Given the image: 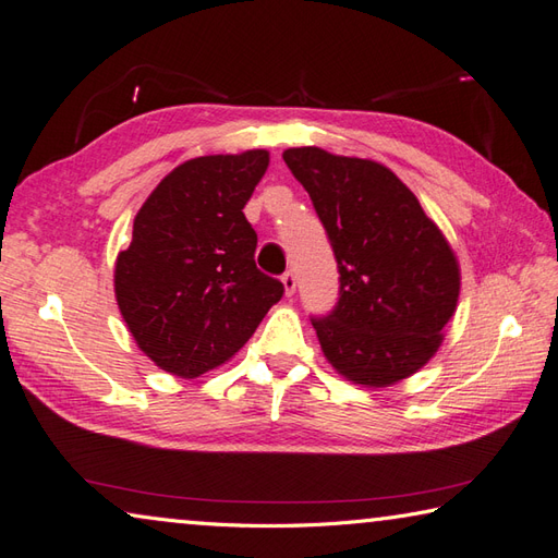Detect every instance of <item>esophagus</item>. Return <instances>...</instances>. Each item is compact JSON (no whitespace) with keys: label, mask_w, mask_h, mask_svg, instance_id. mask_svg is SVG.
<instances>
[{"label":"esophagus","mask_w":558,"mask_h":558,"mask_svg":"<svg viewBox=\"0 0 558 558\" xmlns=\"http://www.w3.org/2000/svg\"><path fill=\"white\" fill-rule=\"evenodd\" d=\"M281 283H283V293H287V295L295 293V275H293V271H287V275L281 277Z\"/></svg>","instance_id":"obj_1"}]
</instances>
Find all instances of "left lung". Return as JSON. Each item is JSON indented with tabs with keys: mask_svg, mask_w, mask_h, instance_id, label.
Masks as SVG:
<instances>
[{
	"mask_svg": "<svg viewBox=\"0 0 558 558\" xmlns=\"http://www.w3.org/2000/svg\"><path fill=\"white\" fill-rule=\"evenodd\" d=\"M283 162L311 195L339 265V303L313 317L341 377L391 387L429 363L456 313L461 267L413 191L375 159L289 147Z\"/></svg>",
	"mask_w": 558,
	"mask_h": 558,
	"instance_id": "left-lung-1",
	"label": "left lung"
}]
</instances>
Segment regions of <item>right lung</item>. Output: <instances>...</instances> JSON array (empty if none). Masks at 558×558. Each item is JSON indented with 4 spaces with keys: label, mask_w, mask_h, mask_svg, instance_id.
<instances>
[{
    "label": "right lung",
    "mask_w": 558,
    "mask_h": 558,
    "mask_svg": "<svg viewBox=\"0 0 558 558\" xmlns=\"http://www.w3.org/2000/svg\"><path fill=\"white\" fill-rule=\"evenodd\" d=\"M267 167V150L189 159L133 219L114 295L133 341L169 375L193 379L227 363L283 295L255 267L257 233L243 215Z\"/></svg>",
    "instance_id": "obj_1"
}]
</instances>
